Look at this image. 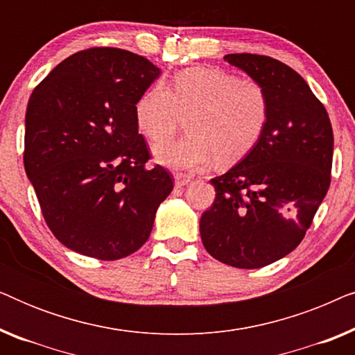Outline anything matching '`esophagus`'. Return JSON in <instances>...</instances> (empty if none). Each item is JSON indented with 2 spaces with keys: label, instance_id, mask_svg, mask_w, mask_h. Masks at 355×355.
I'll list each match as a JSON object with an SVG mask.
<instances>
[{
  "label": "esophagus",
  "instance_id": "obj_1",
  "mask_svg": "<svg viewBox=\"0 0 355 355\" xmlns=\"http://www.w3.org/2000/svg\"><path fill=\"white\" fill-rule=\"evenodd\" d=\"M191 176H187V174H184V173H176L174 174V186L176 187H184L186 186V184H189L191 182Z\"/></svg>",
  "mask_w": 355,
  "mask_h": 355
}]
</instances>
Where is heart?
Masks as SVG:
<instances>
[{
    "label": "heart",
    "mask_w": 355,
    "mask_h": 355,
    "mask_svg": "<svg viewBox=\"0 0 355 355\" xmlns=\"http://www.w3.org/2000/svg\"><path fill=\"white\" fill-rule=\"evenodd\" d=\"M271 100L263 82L218 67L178 72L171 85H153L135 103V121L145 137L159 142L187 118L189 134L155 145L159 163L174 169H200L245 157L263 135Z\"/></svg>",
    "instance_id": "1"
}]
</instances>
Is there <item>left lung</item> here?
Returning a JSON list of instances; mask_svg holds the SVG:
<instances>
[{
	"instance_id": "obj_1",
	"label": "left lung",
	"mask_w": 355,
	"mask_h": 355,
	"mask_svg": "<svg viewBox=\"0 0 355 355\" xmlns=\"http://www.w3.org/2000/svg\"><path fill=\"white\" fill-rule=\"evenodd\" d=\"M225 61L263 82L271 113L263 135L230 171L200 218L208 254L236 268H261L302 242L331 184L333 128L322 101L284 62L236 53Z\"/></svg>"
}]
</instances>
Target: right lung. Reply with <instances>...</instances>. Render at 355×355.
Wrapping results in <instances>:
<instances>
[{
  "instance_id": "add662e5",
  "label": "right lung",
  "mask_w": 355,
  "mask_h": 355,
  "mask_svg": "<svg viewBox=\"0 0 355 355\" xmlns=\"http://www.w3.org/2000/svg\"><path fill=\"white\" fill-rule=\"evenodd\" d=\"M158 76L147 58L95 46L66 58L32 92L24 168L46 226L77 254H134L173 191L171 173L147 168L152 155L135 121V103Z\"/></svg>"
}]
</instances>
